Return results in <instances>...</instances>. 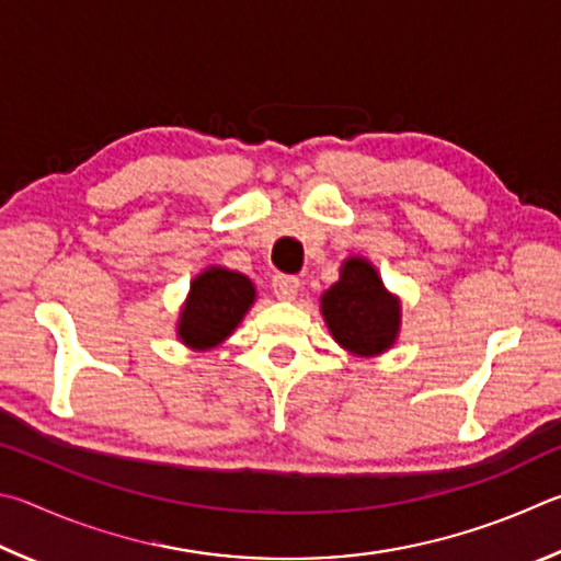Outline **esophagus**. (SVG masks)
<instances>
[{
    "label": "esophagus",
    "instance_id": "1",
    "mask_svg": "<svg viewBox=\"0 0 561 561\" xmlns=\"http://www.w3.org/2000/svg\"><path fill=\"white\" fill-rule=\"evenodd\" d=\"M298 290H300V280L296 275H283V273L273 275V293L278 300H293L298 296Z\"/></svg>",
    "mask_w": 561,
    "mask_h": 561
}]
</instances>
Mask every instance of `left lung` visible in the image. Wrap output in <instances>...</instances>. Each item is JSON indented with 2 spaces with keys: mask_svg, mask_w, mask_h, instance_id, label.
<instances>
[{
  "mask_svg": "<svg viewBox=\"0 0 561 561\" xmlns=\"http://www.w3.org/2000/svg\"><path fill=\"white\" fill-rule=\"evenodd\" d=\"M320 312L332 340L355 357L385 355L399 340L401 300L362 255L342 261L340 280L322 293Z\"/></svg>",
  "mask_w": 561,
  "mask_h": 561,
  "instance_id": "8db88e82",
  "label": "left lung"
}]
</instances>
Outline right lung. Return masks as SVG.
I'll return each mask as SVG.
<instances>
[{
  "label": "right lung",
  "instance_id": "obj_1",
  "mask_svg": "<svg viewBox=\"0 0 561 561\" xmlns=\"http://www.w3.org/2000/svg\"><path fill=\"white\" fill-rule=\"evenodd\" d=\"M255 302V286L249 275L206 265L196 273L176 320V340L194 352H209L233 335L245 312Z\"/></svg>",
  "mask_w": 561,
  "mask_h": 561
}]
</instances>
